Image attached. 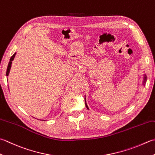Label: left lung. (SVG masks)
<instances>
[{"label": "left lung", "instance_id": "8db88e82", "mask_svg": "<svg viewBox=\"0 0 155 155\" xmlns=\"http://www.w3.org/2000/svg\"><path fill=\"white\" fill-rule=\"evenodd\" d=\"M144 74H143V78H142V87H144V86H145V83H146L147 80V74L145 73V71H144ZM84 101H85V105H86L87 108L88 109V110H89V107H88V105H87V101H86V96L84 97Z\"/></svg>", "mask_w": 155, "mask_h": 155}]
</instances>
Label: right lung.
<instances>
[{
    "label": "right lung",
    "mask_w": 155,
    "mask_h": 155,
    "mask_svg": "<svg viewBox=\"0 0 155 155\" xmlns=\"http://www.w3.org/2000/svg\"><path fill=\"white\" fill-rule=\"evenodd\" d=\"M16 54H17L16 52H15V54H13V55L11 56V59H10V61H9V62H8V66H7V73H6V74H7V76H8L9 72H10V70H11V68L12 61H13V60H14L15 56V55H16Z\"/></svg>",
    "instance_id": "obj_1"
}]
</instances>
